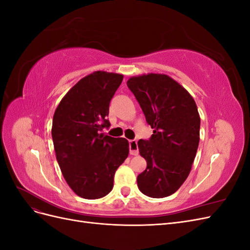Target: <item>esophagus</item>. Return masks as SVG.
I'll return each mask as SVG.
<instances>
[{"label":"esophagus","instance_id":"obj_1","mask_svg":"<svg viewBox=\"0 0 250 250\" xmlns=\"http://www.w3.org/2000/svg\"><path fill=\"white\" fill-rule=\"evenodd\" d=\"M129 153L131 155H138L139 154V148H138V142L135 140L129 141Z\"/></svg>","mask_w":250,"mask_h":250}]
</instances>
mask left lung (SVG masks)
Segmentation results:
<instances>
[{
	"instance_id": "8db88e82",
	"label": "left lung",
	"mask_w": 250,
	"mask_h": 250,
	"mask_svg": "<svg viewBox=\"0 0 250 250\" xmlns=\"http://www.w3.org/2000/svg\"><path fill=\"white\" fill-rule=\"evenodd\" d=\"M127 86L154 129L149 140L138 142L147 162L138 187L148 197H167L185 183L195 160L200 131L197 106L187 89L164 74L132 77Z\"/></svg>"
}]
</instances>
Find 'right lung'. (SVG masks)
<instances>
[{"label":"right lung","mask_w":250,"mask_h":250,"mask_svg":"<svg viewBox=\"0 0 250 250\" xmlns=\"http://www.w3.org/2000/svg\"><path fill=\"white\" fill-rule=\"evenodd\" d=\"M123 75L98 71L75 84L60 101L52 124L56 160L72 190L85 199L107 195L129 153L123 138L104 135L109 103Z\"/></svg>","instance_id":"right-lung-1"}]
</instances>
